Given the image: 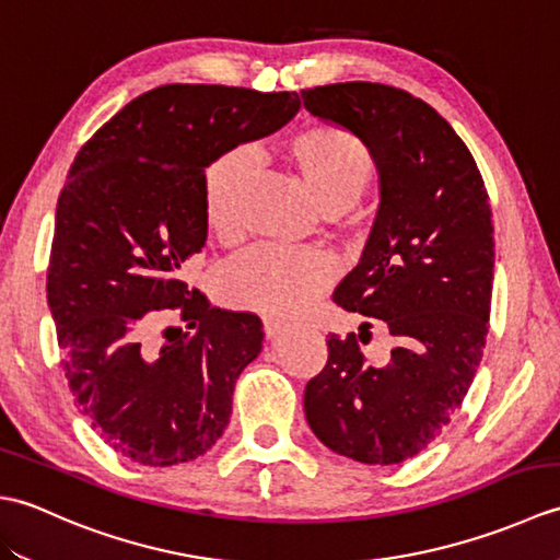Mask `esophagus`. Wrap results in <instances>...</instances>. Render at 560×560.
Masks as SVG:
<instances>
[{"label":"esophagus","mask_w":560,"mask_h":560,"mask_svg":"<svg viewBox=\"0 0 560 560\" xmlns=\"http://www.w3.org/2000/svg\"><path fill=\"white\" fill-rule=\"evenodd\" d=\"M265 335H267V339H273V337H279L281 331H287V323H283V319H279V317H265Z\"/></svg>","instance_id":"1"}]
</instances>
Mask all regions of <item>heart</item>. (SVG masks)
Here are the masks:
<instances>
[{"mask_svg": "<svg viewBox=\"0 0 560 560\" xmlns=\"http://www.w3.org/2000/svg\"><path fill=\"white\" fill-rule=\"evenodd\" d=\"M281 156L301 177L325 213L353 207L373 177V156L359 137L335 125L315 122L293 132ZM249 175L245 151H229L213 161L201 183L209 233L233 245L243 233L241 205ZM337 261L323 249H281L261 245L237 257L223 273V299L241 311L291 317L305 311L335 279Z\"/></svg>", "mask_w": 560, "mask_h": 560, "instance_id": "heart-1", "label": "heart"}]
</instances>
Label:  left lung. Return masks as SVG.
<instances>
[{
  "label": "left lung",
  "instance_id": "8db88e82",
  "mask_svg": "<svg viewBox=\"0 0 560 560\" xmlns=\"http://www.w3.org/2000/svg\"><path fill=\"white\" fill-rule=\"evenodd\" d=\"M301 96L373 156L377 213L335 303L383 319L397 341L375 368L355 335H331L327 365L305 385V419L343 457L399 464L433 443L477 375L493 291L489 195L455 129L411 93L347 81Z\"/></svg>",
  "mask_w": 560,
  "mask_h": 560
}]
</instances>
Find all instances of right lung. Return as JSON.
<instances>
[{"mask_svg":"<svg viewBox=\"0 0 560 560\" xmlns=\"http://www.w3.org/2000/svg\"><path fill=\"white\" fill-rule=\"evenodd\" d=\"M299 110L289 91L168 83L127 103L71 163L47 305L77 407L122 457L173 467L205 455L229 425L235 380L265 331L253 313L209 307L180 267L207 243L205 171ZM161 310L188 327L156 348L145 331Z\"/></svg>","mask_w":560,"mask_h":560,"instance_id":"1","label":"right lung"}]
</instances>
